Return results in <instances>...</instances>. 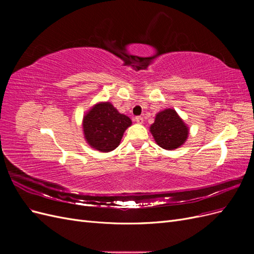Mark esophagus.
I'll return each mask as SVG.
<instances>
[{
	"mask_svg": "<svg viewBox=\"0 0 254 254\" xmlns=\"http://www.w3.org/2000/svg\"><path fill=\"white\" fill-rule=\"evenodd\" d=\"M134 121L137 123V124H143V122H144V120H143L142 117H135V118H134Z\"/></svg>",
	"mask_w": 254,
	"mask_h": 254,
	"instance_id": "obj_1",
	"label": "esophagus"
}]
</instances>
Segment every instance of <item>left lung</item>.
<instances>
[{"label": "left lung", "mask_w": 254, "mask_h": 254, "mask_svg": "<svg viewBox=\"0 0 254 254\" xmlns=\"http://www.w3.org/2000/svg\"><path fill=\"white\" fill-rule=\"evenodd\" d=\"M150 132L156 143L166 150L179 148L189 136V127L174 109H165L157 113Z\"/></svg>", "instance_id": "left-lung-1"}]
</instances>
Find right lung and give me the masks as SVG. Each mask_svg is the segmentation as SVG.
Segmentation results:
<instances>
[{
  "instance_id": "1",
  "label": "right lung",
  "mask_w": 254,
  "mask_h": 254,
  "mask_svg": "<svg viewBox=\"0 0 254 254\" xmlns=\"http://www.w3.org/2000/svg\"><path fill=\"white\" fill-rule=\"evenodd\" d=\"M131 124V120L121 114L112 104L98 103L83 115L84 139L92 148L109 152L120 145L125 130Z\"/></svg>"
}]
</instances>
